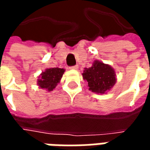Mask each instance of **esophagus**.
Returning <instances> with one entry per match:
<instances>
[{"label":"esophagus","mask_w":150,"mask_h":150,"mask_svg":"<svg viewBox=\"0 0 150 150\" xmlns=\"http://www.w3.org/2000/svg\"><path fill=\"white\" fill-rule=\"evenodd\" d=\"M78 66H74V67H71V69H72V70H77V69H78Z\"/></svg>","instance_id":"obj_1"}]
</instances>
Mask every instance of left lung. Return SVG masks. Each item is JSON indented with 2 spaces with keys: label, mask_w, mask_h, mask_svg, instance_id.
I'll list each match as a JSON object with an SVG mask.
<instances>
[{
  "label": "left lung",
  "mask_w": 150,
  "mask_h": 150,
  "mask_svg": "<svg viewBox=\"0 0 150 150\" xmlns=\"http://www.w3.org/2000/svg\"><path fill=\"white\" fill-rule=\"evenodd\" d=\"M83 80L88 82V89L96 94H104L116 84V71L110 65L100 60H95L92 66L84 68Z\"/></svg>",
  "instance_id": "1"
}]
</instances>
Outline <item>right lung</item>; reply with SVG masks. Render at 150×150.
I'll return each mask as SVG.
<instances>
[{
    "instance_id": "add662e5",
    "label": "right lung",
    "mask_w": 150,
    "mask_h": 150,
    "mask_svg": "<svg viewBox=\"0 0 150 150\" xmlns=\"http://www.w3.org/2000/svg\"><path fill=\"white\" fill-rule=\"evenodd\" d=\"M65 69L54 67L47 68L42 71L38 77L37 84L38 88L46 90V91H53L62 77Z\"/></svg>"
}]
</instances>
